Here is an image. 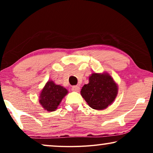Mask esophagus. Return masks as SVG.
Instances as JSON below:
<instances>
[{
  "label": "esophagus",
  "instance_id": "34e87169",
  "mask_svg": "<svg viewBox=\"0 0 153 153\" xmlns=\"http://www.w3.org/2000/svg\"><path fill=\"white\" fill-rule=\"evenodd\" d=\"M72 90L73 91L79 92V90H80V87H79V85H73L72 87Z\"/></svg>",
  "mask_w": 153,
  "mask_h": 153
}]
</instances>
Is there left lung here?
I'll use <instances>...</instances> for the list:
<instances>
[{
  "label": "left lung",
  "instance_id": "obj_1",
  "mask_svg": "<svg viewBox=\"0 0 153 153\" xmlns=\"http://www.w3.org/2000/svg\"><path fill=\"white\" fill-rule=\"evenodd\" d=\"M118 86L108 74L93 73L89 83L82 87L81 95L91 108L97 110L106 108L114 101Z\"/></svg>",
  "mask_w": 153,
  "mask_h": 153
}]
</instances>
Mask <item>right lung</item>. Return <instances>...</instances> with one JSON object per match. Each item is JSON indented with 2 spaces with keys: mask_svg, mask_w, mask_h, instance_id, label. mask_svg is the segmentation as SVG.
<instances>
[{
  "mask_svg": "<svg viewBox=\"0 0 153 153\" xmlns=\"http://www.w3.org/2000/svg\"><path fill=\"white\" fill-rule=\"evenodd\" d=\"M68 92L60 85L53 81H48L39 96V103L47 111H53Z\"/></svg>",
  "mask_w": 153,
  "mask_h": 153,
  "instance_id": "add662e5",
  "label": "right lung"
}]
</instances>
